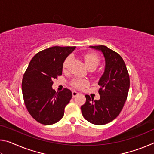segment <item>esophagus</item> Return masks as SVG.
<instances>
[{"label": "esophagus", "mask_w": 154, "mask_h": 154, "mask_svg": "<svg viewBox=\"0 0 154 154\" xmlns=\"http://www.w3.org/2000/svg\"><path fill=\"white\" fill-rule=\"evenodd\" d=\"M72 97H73V98H75V96H77L79 95V93H78L77 92H76V91H72Z\"/></svg>", "instance_id": "34e87169"}]
</instances>
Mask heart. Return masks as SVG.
<instances>
[{"mask_svg": "<svg viewBox=\"0 0 154 154\" xmlns=\"http://www.w3.org/2000/svg\"><path fill=\"white\" fill-rule=\"evenodd\" d=\"M83 60L88 69H94L97 67L100 62V59L97 54L94 53V52H88L85 54L83 56ZM72 60L71 56H69L64 60L63 62V70L66 71L69 69L70 63H71ZM88 81L82 79H75L71 83V85L75 88L77 89H83L85 86L88 85Z\"/></svg>", "mask_w": 154, "mask_h": 154, "instance_id": "b5f03b06", "label": "heart"}]
</instances>
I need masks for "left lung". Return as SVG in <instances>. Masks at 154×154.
Masks as SVG:
<instances>
[{"instance_id": "1", "label": "left lung", "mask_w": 154, "mask_h": 154, "mask_svg": "<svg viewBox=\"0 0 154 154\" xmlns=\"http://www.w3.org/2000/svg\"><path fill=\"white\" fill-rule=\"evenodd\" d=\"M103 52L105 69L99 80L100 98L94 100L85 95L86 101L81 106L85 119L96 125H104L116 119L120 113L127 99L130 77L126 64L119 54L105 45L90 46Z\"/></svg>"}]
</instances>
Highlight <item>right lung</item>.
<instances>
[{"instance_id": "obj_1", "label": "right lung", "mask_w": 154, "mask_h": 154, "mask_svg": "<svg viewBox=\"0 0 154 154\" xmlns=\"http://www.w3.org/2000/svg\"><path fill=\"white\" fill-rule=\"evenodd\" d=\"M76 47L54 46L36 54L22 79L24 104L30 116L38 123L51 125L64 116V109L72 98L71 91L52 89L54 79L62 73L63 62Z\"/></svg>"}]
</instances>
